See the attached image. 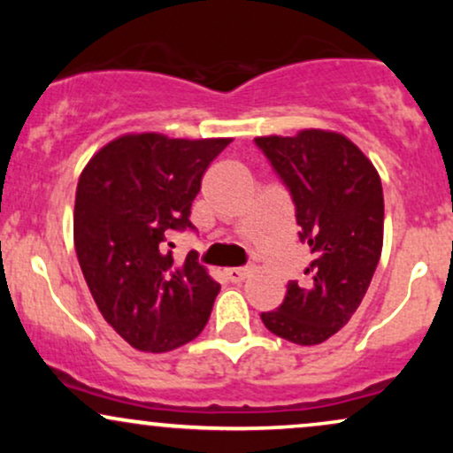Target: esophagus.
<instances>
[{
    "label": "esophagus",
    "instance_id": "esophagus-1",
    "mask_svg": "<svg viewBox=\"0 0 453 453\" xmlns=\"http://www.w3.org/2000/svg\"><path fill=\"white\" fill-rule=\"evenodd\" d=\"M226 279L232 280V283H241L249 277V270L247 268H226Z\"/></svg>",
    "mask_w": 453,
    "mask_h": 453
}]
</instances>
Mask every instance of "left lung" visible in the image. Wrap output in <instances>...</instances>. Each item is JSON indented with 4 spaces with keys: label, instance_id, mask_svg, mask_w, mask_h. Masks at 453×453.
Wrapping results in <instances>:
<instances>
[{
    "label": "left lung",
    "instance_id": "left-lung-1",
    "mask_svg": "<svg viewBox=\"0 0 453 453\" xmlns=\"http://www.w3.org/2000/svg\"><path fill=\"white\" fill-rule=\"evenodd\" d=\"M274 173L289 189L300 242L309 244L304 279L289 280L264 326L296 345H319L360 306L383 247V189L372 161L349 138L326 129L259 136Z\"/></svg>",
    "mask_w": 453,
    "mask_h": 453
}]
</instances>
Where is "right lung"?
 <instances>
[{"mask_svg":"<svg viewBox=\"0 0 453 453\" xmlns=\"http://www.w3.org/2000/svg\"><path fill=\"white\" fill-rule=\"evenodd\" d=\"M230 142L126 134L97 150L78 179V264L102 317L134 349H176L209 321L219 283L194 251L176 262L164 242L194 227L202 176Z\"/></svg>","mask_w":453,"mask_h":453,"instance_id":"right-lung-1","label":"right lung"}]
</instances>
